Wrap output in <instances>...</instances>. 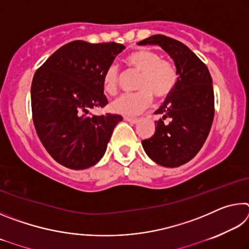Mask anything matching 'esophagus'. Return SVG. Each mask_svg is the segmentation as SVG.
Returning <instances> with one entry per match:
<instances>
[{"mask_svg":"<svg viewBox=\"0 0 249 249\" xmlns=\"http://www.w3.org/2000/svg\"><path fill=\"white\" fill-rule=\"evenodd\" d=\"M124 120L126 122H128L130 124H137L138 123V120L137 119H130V117H124Z\"/></svg>","mask_w":249,"mask_h":249,"instance_id":"1","label":"esophagus"}]
</instances>
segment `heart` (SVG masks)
<instances>
[{
  "label": "heart",
  "instance_id": "b5f03b06",
  "mask_svg": "<svg viewBox=\"0 0 249 249\" xmlns=\"http://www.w3.org/2000/svg\"><path fill=\"white\" fill-rule=\"evenodd\" d=\"M130 69L141 73L136 83L137 93L124 94L111 103L115 114L132 117L140 114L153 102V95L166 99L175 90L178 72L174 65L162 60L160 54L150 49H140L126 58ZM120 72L116 65H111L103 75V88L108 94H115L119 87Z\"/></svg>",
  "mask_w": 249,
  "mask_h": 249
}]
</instances>
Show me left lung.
Instances as JSON below:
<instances>
[{"mask_svg": "<svg viewBox=\"0 0 249 249\" xmlns=\"http://www.w3.org/2000/svg\"><path fill=\"white\" fill-rule=\"evenodd\" d=\"M138 45H158L175 62L178 82L155 114V134L142 142L150 159L175 168L190 161L208 138L214 119V92L208 67L184 44L165 35H154ZM169 119V124L163 122Z\"/></svg>", "mask_w": 249, "mask_h": 249, "instance_id": "obj_1", "label": "left lung"}]
</instances>
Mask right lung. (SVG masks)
I'll list each match as a JSON object with an SVG mask.
<instances>
[{
    "instance_id": "add662e5",
    "label": "right lung",
    "mask_w": 249,
    "mask_h": 249,
    "mask_svg": "<svg viewBox=\"0 0 249 249\" xmlns=\"http://www.w3.org/2000/svg\"><path fill=\"white\" fill-rule=\"evenodd\" d=\"M125 49L117 43L74 40L56 50L34 74L31 96L37 135L48 154L74 170L94 166L121 115H88L103 107V75Z\"/></svg>"
}]
</instances>
